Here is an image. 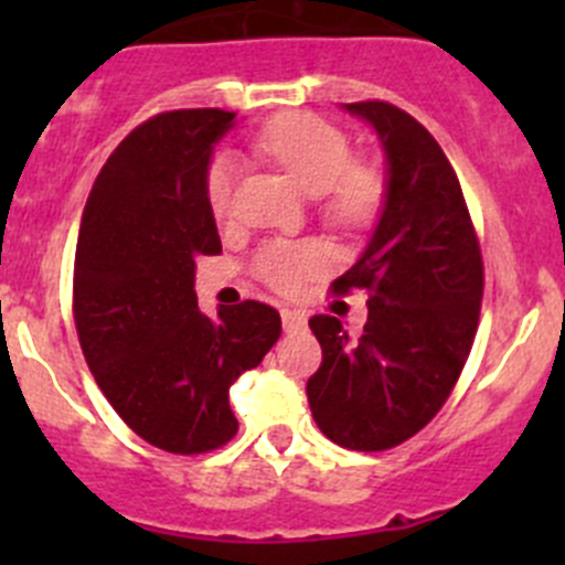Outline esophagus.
<instances>
[{"label": "esophagus", "mask_w": 565, "mask_h": 565, "mask_svg": "<svg viewBox=\"0 0 565 565\" xmlns=\"http://www.w3.org/2000/svg\"><path fill=\"white\" fill-rule=\"evenodd\" d=\"M281 322L287 333H300V330H306V322H309V319H306L303 311L298 309H281Z\"/></svg>", "instance_id": "obj_1"}]
</instances>
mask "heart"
Returning <instances> with one entry per match:
<instances>
[{"instance_id":"b5f03b06","label":"heart","mask_w":565,"mask_h":565,"mask_svg":"<svg viewBox=\"0 0 565 565\" xmlns=\"http://www.w3.org/2000/svg\"><path fill=\"white\" fill-rule=\"evenodd\" d=\"M262 158L281 169L306 196H317L319 213L339 230H361L383 202V174L352 161L347 134L328 119L287 111L262 125L250 141ZM237 161L218 152L204 172V199L215 221L232 215ZM328 267V250L315 241H273L256 254L254 270L278 292H298L311 276Z\"/></svg>"}]
</instances>
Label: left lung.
<instances>
[{"label":"left lung","instance_id":"left-lung-1","mask_svg":"<svg viewBox=\"0 0 565 565\" xmlns=\"http://www.w3.org/2000/svg\"><path fill=\"white\" fill-rule=\"evenodd\" d=\"M341 108L366 119L383 145L385 199L363 254L333 281V292H369L361 339L335 317H311L322 366L306 393L324 437L385 451L424 429L457 385L476 339L483 262L435 136L383 100Z\"/></svg>","mask_w":565,"mask_h":565}]
</instances>
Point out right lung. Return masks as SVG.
Returning a JSON list of instances; mask_svg holds the SVG:
<instances>
[{
  "label": "right lung",
  "instance_id": "right-lung-1",
  "mask_svg": "<svg viewBox=\"0 0 565 565\" xmlns=\"http://www.w3.org/2000/svg\"><path fill=\"white\" fill-rule=\"evenodd\" d=\"M232 125V111L182 108L130 130L78 230L73 317L89 372L119 418L169 454L235 437L232 383L281 335L278 311L259 300L218 317L196 303V259L221 250L204 172Z\"/></svg>",
  "mask_w": 565,
  "mask_h": 565
}]
</instances>
